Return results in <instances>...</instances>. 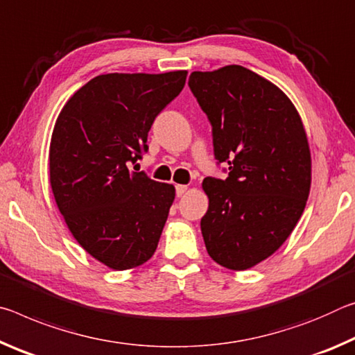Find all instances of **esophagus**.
Wrapping results in <instances>:
<instances>
[{"mask_svg":"<svg viewBox=\"0 0 355 355\" xmlns=\"http://www.w3.org/2000/svg\"><path fill=\"white\" fill-rule=\"evenodd\" d=\"M185 191H187V185H182V184H179V185H176V195L178 196H182Z\"/></svg>","mask_w":355,"mask_h":355,"instance_id":"34e87169","label":"esophagus"}]
</instances>
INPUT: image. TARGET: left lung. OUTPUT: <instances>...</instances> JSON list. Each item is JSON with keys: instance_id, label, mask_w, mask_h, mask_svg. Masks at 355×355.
<instances>
[{"instance_id": "left-lung-1", "label": "left lung", "mask_w": 355, "mask_h": 355, "mask_svg": "<svg viewBox=\"0 0 355 355\" xmlns=\"http://www.w3.org/2000/svg\"><path fill=\"white\" fill-rule=\"evenodd\" d=\"M190 91L212 125L217 165L202 181L201 232L209 257L245 270L275 253L305 209L311 157L297 110L284 92L242 66L191 72Z\"/></svg>"}]
</instances>
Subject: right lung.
Masks as SVG:
<instances>
[{
  "mask_svg": "<svg viewBox=\"0 0 355 355\" xmlns=\"http://www.w3.org/2000/svg\"><path fill=\"white\" fill-rule=\"evenodd\" d=\"M185 78V71L98 75L56 119L50 184L58 209L80 245L114 270L146 263L159 243L174 187L129 166L148 153L150 125Z\"/></svg>",
  "mask_w": 355,
  "mask_h": 355,
  "instance_id": "right-lung-1",
  "label": "right lung"
}]
</instances>
